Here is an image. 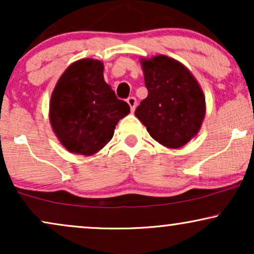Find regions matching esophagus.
Instances as JSON below:
<instances>
[{"label": "esophagus", "instance_id": "1", "mask_svg": "<svg viewBox=\"0 0 254 254\" xmlns=\"http://www.w3.org/2000/svg\"><path fill=\"white\" fill-rule=\"evenodd\" d=\"M127 104L130 105V108H131V110H134V109H136V107H137V99L134 98V97H132V96H131V97H129L127 99Z\"/></svg>", "mask_w": 254, "mask_h": 254}]
</instances>
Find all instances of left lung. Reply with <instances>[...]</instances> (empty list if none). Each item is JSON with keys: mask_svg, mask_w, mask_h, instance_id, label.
I'll return each instance as SVG.
<instances>
[{"mask_svg": "<svg viewBox=\"0 0 254 254\" xmlns=\"http://www.w3.org/2000/svg\"><path fill=\"white\" fill-rule=\"evenodd\" d=\"M147 97L134 115L162 145L181 147L200 129L205 97L192 73L168 56L142 60Z\"/></svg>", "mask_w": 254, "mask_h": 254, "instance_id": "obj_1", "label": "left lung"}]
</instances>
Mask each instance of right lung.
Returning a JSON list of instances; mask_svg holds the SVG:
<instances>
[{"label":"right lung","mask_w":254,"mask_h":254,"mask_svg":"<svg viewBox=\"0 0 254 254\" xmlns=\"http://www.w3.org/2000/svg\"><path fill=\"white\" fill-rule=\"evenodd\" d=\"M103 69L99 61H77L51 95V127L70 152L94 155L110 142L118 121L130 112L129 104L105 83Z\"/></svg>","instance_id":"obj_1"}]
</instances>
